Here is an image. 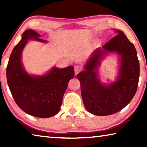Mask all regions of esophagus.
<instances>
[{
  "label": "esophagus",
  "mask_w": 147,
  "mask_h": 147,
  "mask_svg": "<svg viewBox=\"0 0 147 147\" xmlns=\"http://www.w3.org/2000/svg\"><path fill=\"white\" fill-rule=\"evenodd\" d=\"M82 69L79 66H75L74 67V73H75V75H76L77 74L79 73L80 72L82 71Z\"/></svg>",
  "instance_id": "obj_1"
}]
</instances>
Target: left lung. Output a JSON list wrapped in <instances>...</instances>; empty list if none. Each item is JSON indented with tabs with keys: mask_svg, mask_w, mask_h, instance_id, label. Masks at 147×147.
<instances>
[{
	"mask_svg": "<svg viewBox=\"0 0 147 147\" xmlns=\"http://www.w3.org/2000/svg\"><path fill=\"white\" fill-rule=\"evenodd\" d=\"M115 32L116 36L107 42L102 49H96L87 61L85 71L76 76L80 82L84 106L89 113L98 116L121 111L130 103L138 86L140 69L135 47L123 32L115 29ZM109 51H115L121 56V65L116 82L105 86L97 78L94 70Z\"/></svg>",
	"mask_w": 147,
	"mask_h": 147,
	"instance_id": "1",
	"label": "left lung"
}]
</instances>
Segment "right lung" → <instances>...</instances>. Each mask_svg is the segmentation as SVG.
I'll return each instance as SVG.
<instances>
[{
  "label": "right lung",
  "mask_w": 147,
  "mask_h": 147,
  "mask_svg": "<svg viewBox=\"0 0 147 147\" xmlns=\"http://www.w3.org/2000/svg\"><path fill=\"white\" fill-rule=\"evenodd\" d=\"M41 35L33 30L24 32L21 40L14 47L6 69L7 82L13 99L24 112L39 118H48L59 112L69 81L74 76L73 66L53 67L42 76L26 73L21 62V54L28 40L43 43Z\"/></svg>",
  "instance_id": "1"
}]
</instances>
